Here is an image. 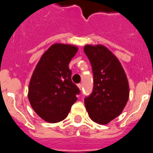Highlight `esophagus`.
I'll list each match as a JSON object with an SVG mask.
<instances>
[{
  "label": "esophagus",
  "mask_w": 153,
  "mask_h": 153,
  "mask_svg": "<svg viewBox=\"0 0 153 153\" xmlns=\"http://www.w3.org/2000/svg\"><path fill=\"white\" fill-rule=\"evenodd\" d=\"M78 88H79V89L82 90V85L81 84V83H79V84H78Z\"/></svg>",
  "instance_id": "34e87169"
}]
</instances>
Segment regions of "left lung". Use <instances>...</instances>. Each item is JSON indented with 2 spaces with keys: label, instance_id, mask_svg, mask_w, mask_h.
I'll use <instances>...</instances> for the list:
<instances>
[{
  "label": "left lung",
  "instance_id": "1",
  "mask_svg": "<svg viewBox=\"0 0 153 153\" xmlns=\"http://www.w3.org/2000/svg\"><path fill=\"white\" fill-rule=\"evenodd\" d=\"M84 51L91 65L93 91L85 99L90 118L101 125L108 124L124 109L129 96L128 82L119 59L103 45H87Z\"/></svg>",
  "mask_w": 153,
  "mask_h": 153
}]
</instances>
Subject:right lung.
Here are the masks:
<instances>
[{
	"mask_svg": "<svg viewBox=\"0 0 153 153\" xmlns=\"http://www.w3.org/2000/svg\"><path fill=\"white\" fill-rule=\"evenodd\" d=\"M76 46L54 44L45 51L30 78L28 99L34 111L48 123L65 119L80 90L71 81L68 65Z\"/></svg>",
	"mask_w": 153,
	"mask_h": 153,
	"instance_id": "add662e5",
	"label": "right lung"
}]
</instances>
